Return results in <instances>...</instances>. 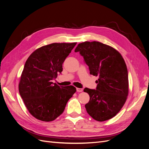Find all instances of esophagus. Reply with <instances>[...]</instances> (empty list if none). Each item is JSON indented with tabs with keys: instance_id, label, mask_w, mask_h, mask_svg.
Instances as JSON below:
<instances>
[{
	"instance_id": "34e87169",
	"label": "esophagus",
	"mask_w": 149,
	"mask_h": 149,
	"mask_svg": "<svg viewBox=\"0 0 149 149\" xmlns=\"http://www.w3.org/2000/svg\"><path fill=\"white\" fill-rule=\"evenodd\" d=\"M77 92H82L83 90V89H81V88H77Z\"/></svg>"
}]
</instances>
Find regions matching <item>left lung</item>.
I'll return each instance as SVG.
<instances>
[{
	"instance_id": "obj_1",
	"label": "left lung",
	"mask_w": 149,
	"mask_h": 149,
	"mask_svg": "<svg viewBox=\"0 0 149 149\" xmlns=\"http://www.w3.org/2000/svg\"><path fill=\"white\" fill-rule=\"evenodd\" d=\"M75 52L83 57L90 74L99 77L96 89H84L90 96L85 104L87 112L98 121L113 118L126 102L129 92L128 71L121 55L98 42L79 43Z\"/></svg>"
}]
</instances>
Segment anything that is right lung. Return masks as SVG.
<instances>
[{"label": "right lung", "instance_id": "right-lung-1", "mask_svg": "<svg viewBox=\"0 0 149 149\" xmlns=\"http://www.w3.org/2000/svg\"><path fill=\"white\" fill-rule=\"evenodd\" d=\"M77 43H54L36 49L27 59L19 84L20 95L29 113L43 121H52L63 112L76 92L73 86L52 82Z\"/></svg>", "mask_w": 149, "mask_h": 149}]
</instances>
